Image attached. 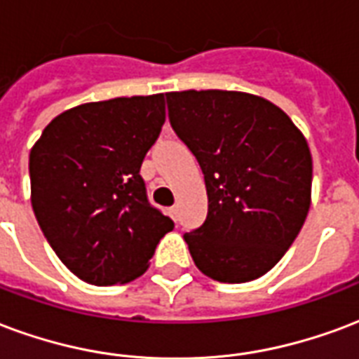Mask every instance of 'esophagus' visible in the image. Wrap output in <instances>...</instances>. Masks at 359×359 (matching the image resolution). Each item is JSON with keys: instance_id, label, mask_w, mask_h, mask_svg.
Wrapping results in <instances>:
<instances>
[{"instance_id": "34e87169", "label": "esophagus", "mask_w": 359, "mask_h": 359, "mask_svg": "<svg viewBox=\"0 0 359 359\" xmlns=\"http://www.w3.org/2000/svg\"><path fill=\"white\" fill-rule=\"evenodd\" d=\"M169 215H171L172 220L179 219V205H172L171 209H169Z\"/></svg>"}]
</instances>
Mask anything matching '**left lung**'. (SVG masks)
<instances>
[{"label": "left lung", "instance_id": "8db88e82", "mask_svg": "<svg viewBox=\"0 0 359 359\" xmlns=\"http://www.w3.org/2000/svg\"><path fill=\"white\" fill-rule=\"evenodd\" d=\"M172 131L196 156L207 190L203 226L184 233L211 280L245 283L280 262L312 201V156L280 106L251 93L171 91Z\"/></svg>", "mask_w": 359, "mask_h": 359}]
</instances>
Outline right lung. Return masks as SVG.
<instances>
[{"instance_id": "obj_1", "label": "right lung", "mask_w": 359, "mask_h": 359, "mask_svg": "<svg viewBox=\"0 0 359 359\" xmlns=\"http://www.w3.org/2000/svg\"><path fill=\"white\" fill-rule=\"evenodd\" d=\"M165 121V95L65 110L30 150V200L53 251L91 285L129 283L150 266L172 220L146 200L142 159Z\"/></svg>"}]
</instances>
